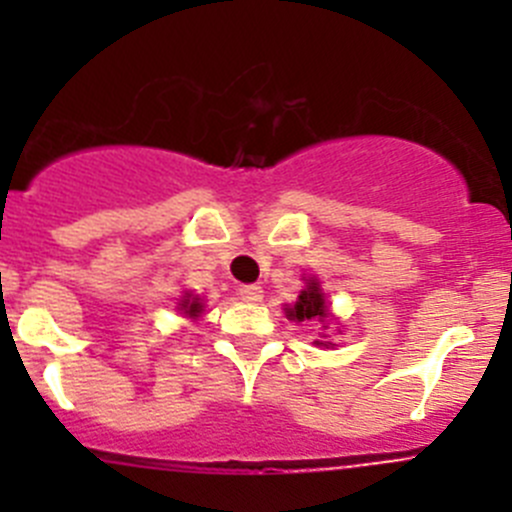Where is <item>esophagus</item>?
<instances>
[{
    "instance_id": "obj_1",
    "label": "esophagus",
    "mask_w": 512,
    "mask_h": 512,
    "mask_svg": "<svg viewBox=\"0 0 512 512\" xmlns=\"http://www.w3.org/2000/svg\"><path fill=\"white\" fill-rule=\"evenodd\" d=\"M237 294H240V299H245V302H260L262 287L260 285H240Z\"/></svg>"
}]
</instances>
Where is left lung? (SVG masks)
Returning <instances> with one entry per match:
<instances>
[{"mask_svg":"<svg viewBox=\"0 0 512 512\" xmlns=\"http://www.w3.org/2000/svg\"><path fill=\"white\" fill-rule=\"evenodd\" d=\"M289 317L299 319V322H304V319H319V322H322V319L327 317V302H324V294L317 282L309 280L307 289L299 294L297 304L289 309Z\"/></svg>","mask_w":512,"mask_h":512,"instance_id":"1","label":"left lung"}]
</instances>
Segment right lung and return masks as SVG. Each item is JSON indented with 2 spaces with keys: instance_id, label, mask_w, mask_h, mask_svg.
<instances>
[{
  "instance_id": "add662e5",
  "label": "right lung",
  "mask_w": 512,
  "mask_h": 512,
  "mask_svg": "<svg viewBox=\"0 0 512 512\" xmlns=\"http://www.w3.org/2000/svg\"><path fill=\"white\" fill-rule=\"evenodd\" d=\"M183 309H185V314H190V317H198V312H200V302H190V299H185V302H183Z\"/></svg>"
}]
</instances>
